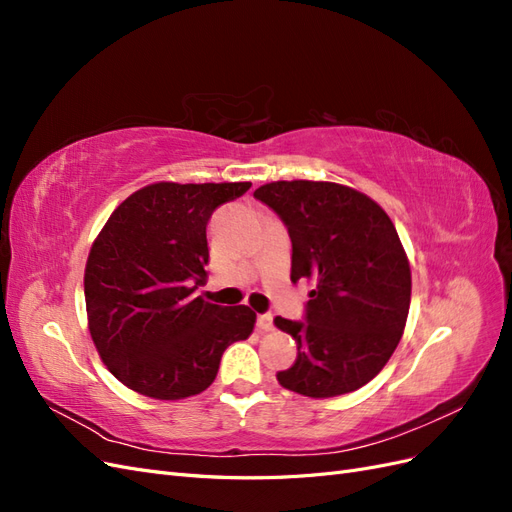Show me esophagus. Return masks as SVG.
<instances>
[{
  "instance_id": "esophagus-1",
  "label": "esophagus",
  "mask_w": 512,
  "mask_h": 512,
  "mask_svg": "<svg viewBox=\"0 0 512 512\" xmlns=\"http://www.w3.org/2000/svg\"><path fill=\"white\" fill-rule=\"evenodd\" d=\"M256 327H258V331H260V333H269V331H273V316H271V314H262V316H258Z\"/></svg>"
}]
</instances>
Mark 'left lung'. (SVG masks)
<instances>
[{
  "mask_svg": "<svg viewBox=\"0 0 512 512\" xmlns=\"http://www.w3.org/2000/svg\"><path fill=\"white\" fill-rule=\"evenodd\" d=\"M254 196L288 226L290 280L314 284L305 322L273 320L299 350L277 382L312 399L361 389L389 363L410 309V262L391 218L333 181H271Z\"/></svg>",
  "mask_w": 512,
  "mask_h": 512,
  "instance_id": "obj_1",
  "label": "left lung"
}]
</instances>
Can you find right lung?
Instances as JSON below:
<instances>
[{
    "label": "right lung",
    "mask_w": 512,
    "mask_h": 512,
    "mask_svg": "<svg viewBox=\"0 0 512 512\" xmlns=\"http://www.w3.org/2000/svg\"><path fill=\"white\" fill-rule=\"evenodd\" d=\"M252 188L158 181L130 194L91 243L85 265L87 327L108 371L160 401L203 393L224 350L254 331L247 305L194 297L207 282V222Z\"/></svg>",
    "instance_id": "1"
}]
</instances>
